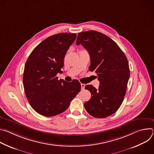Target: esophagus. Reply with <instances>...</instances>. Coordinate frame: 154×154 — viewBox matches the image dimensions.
I'll use <instances>...</instances> for the list:
<instances>
[{"label": "esophagus", "instance_id": "34e87169", "mask_svg": "<svg viewBox=\"0 0 154 154\" xmlns=\"http://www.w3.org/2000/svg\"><path fill=\"white\" fill-rule=\"evenodd\" d=\"M80 85H81V88H82V90H84V89H85V84H83V83H81Z\"/></svg>", "mask_w": 154, "mask_h": 154}]
</instances>
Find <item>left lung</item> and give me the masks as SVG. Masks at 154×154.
I'll list each match as a JSON object with an SVG mask.
<instances>
[{
	"label": "left lung",
	"mask_w": 154,
	"mask_h": 154,
	"mask_svg": "<svg viewBox=\"0 0 154 154\" xmlns=\"http://www.w3.org/2000/svg\"><path fill=\"white\" fill-rule=\"evenodd\" d=\"M76 45L89 52V69L95 71L100 82L98 90L91 85L85 86L91 97L84 103L85 108L93 117L106 118L118 110L125 95L130 77L127 57L113 40L97 31L79 33Z\"/></svg>",
	"instance_id": "8db88e82"
}]
</instances>
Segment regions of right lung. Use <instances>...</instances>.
<instances>
[{
	"instance_id": "add662e5",
	"label": "right lung",
	"mask_w": 154,
	"mask_h": 154,
	"mask_svg": "<svg viewBox=\"0 0 154 154\" xmlns=\"http://www.w3.org/2000/svg\"><path fill=\"white\" fill-rule=\"evenodd\" d=\"M77 37L62 33L42 41L29 55L24 67L23 85L27 99L38 113L51 117L66 110L81 90L78 80H58L66 53Z\"/></svg>"
}]
</instances>
